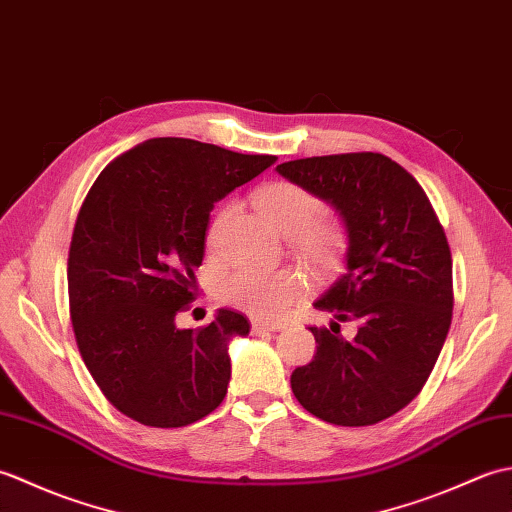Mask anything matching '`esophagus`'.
Listing matches in <instances>:
<instances>
[{
  "label": "esophagus",
  "instance_id": "1",
  "mask_svg": "<svg viewBox=\"0 0 512 512\" xmlns=\"http://www.w3.org/2000/svg\"><path fill=\"white\" fill-rule=\"evenodd\" d=\"M284 325L281 323H262V321H253L250 323V330L253 334H264V332H279Z\"/></svg>",
  "mask_w": 512,
  "mask_h": 512
}]
</instances>
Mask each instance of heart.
I'll use <instances>...</instances> for the list:
<instances>
[{"instance_id": "1", "label": "heart", "mask_w": 512, "mask_h": 512, "mask_svg": "<svg viewBox=\"0 0 512 512\" xmlns=\"http://www.w3.org/2000/svg\"><path fill=\"white\" fill-rule=\"evenodd\" d=\"M253 202L264 220L279 235L290 239L292 248L312 270L330 275L343 264L347 231L339 220L321 217L325 206L317 193L295 182H273L255 191ZM228 209L217 211L206 228V248L217 250ZM306 290V277L295 268L257 270L239 268L217 284V297L226 306L253 314L257 319H277Z\"/></svg>"}]
</instances>
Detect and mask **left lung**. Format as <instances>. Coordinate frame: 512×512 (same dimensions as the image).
<instances>
[{
	"label": "left lung",
	"instance_id": "1",
	"mask_svg": "<svg viewBox=\"0 0 512 512\" xmlns=\"http://www.w3.org/2000/svg\"><path fill=\"white\" fill-rule=\"evenodd\" d=\"M277 171L339 211L347 273L314 301L330 328H310L317 354L290 376L312 416L367 427L407 407L427 383L453 312V264L444 228L416 178L383 154L290 160ZM341 320H354L352 342Z\"/></svg>",
	"mask_w": 512,
	"mask_h": 512
}]
</instances>
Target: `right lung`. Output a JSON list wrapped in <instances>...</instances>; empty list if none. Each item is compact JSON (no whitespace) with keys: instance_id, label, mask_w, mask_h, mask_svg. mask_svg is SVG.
Here are the masks:
<instances>
[{"instance_id":"obj_1","label":"right lung","mask_w":512,"mask_h":512,"mask_svg":"<svg viewBox=\"0 0 512 512\" xmlns=\"http://www.w3.org/2000/svg\"><path fill=\"white\" fill-rule=\"evenodd\" d=\"M191 138H151L96 178L76 217L68 295L74 339L112 405L147 427H187L220 407L228 343L244 314L217 310L198 330L176 314L195 299L213 204L275 165Z\"/></svg>"}]
</instances>
